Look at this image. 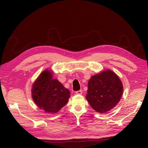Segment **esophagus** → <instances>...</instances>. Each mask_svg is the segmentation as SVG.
Instances as JSON below:
<instances>
[{"mask_svg":"<svg viewBox=\"0 0 148 148\" xmlns=\"http://www.w3.org/2000/svg\"><path fill=\"white\" fill-rule=\"evenodd\" d=\"M76 95H82V90H79L78 91H76Z\"/></svg>","mask_w":148,"mask_h":148,"instance_id":"1","label":"esophagus"}]
</instances>
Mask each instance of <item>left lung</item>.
I'll return each instance as SVG.
<instances>
[{
    "mask_svg": "<svg viewBox=\"0 0 148 148\" xmlns=\"http://www.w3.org/2000/svg\"><path fill=\"white\" fill-rule=\"evenodd\" d=\"M123 91V84L119 76L107 69L89 79L86 99L97 112L104 114L118 104Z\"/></svg>",
    "mask_w": 148,
    "mask_h": 148,
    "instance_id": "left-lung-1",
    "label": "left lung"
}]
</instances>
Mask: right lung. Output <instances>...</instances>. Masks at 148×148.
<instances>
[{"instance_id": "right-lung-1", "label": "right lung", "mask_w": 148, "mask_h": 148, "mask_svg": "<svg viewBox=\"0 0 148 148\" xmlns=\"http://www.w3.org/2000/svg\"><path fill=\"white\" fill-rule=\"evenodd\" d=\"M31 95L40 109L53 114L66 104L70 92L59 80L53 78L52 70L46 69L33 84Z\"/></svg>"}]
</instances>
